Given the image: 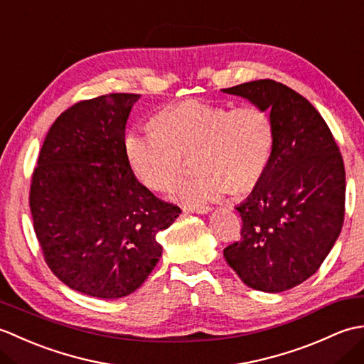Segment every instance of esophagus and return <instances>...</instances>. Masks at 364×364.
Listing matches in <instances>:
<instances>
[{"mask_svg": "<svg viewBox=\"0 0 364 364\" xmlns=\"http://www.w3.org/2000/svg\"><path fill=\"white\" fill-rule=\"evenodd\" d=\"M183 210L184 211L197 213V214H206V213H210L213 208L210 205H200V203H197V205H184Z\"/></svg>", "mask_w": 364, "mask_h": 364, "instance_id": "obj_1", "label": "esophagus"}]
</instances>
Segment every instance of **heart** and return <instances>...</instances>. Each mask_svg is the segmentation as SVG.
Instances as JSON below:
<instances>
[{
	"label": "heart",
	"mask_w": 364,
	"mask_h": 364,
	"mask_svg": "<svg viewBox=\"0 0 364 364\" xmlns=\"http://www.w3.org/2000/svg\"><path fill=\"white\" fill-rule=\"evenodd\" d=\"M274 142L272 122L257 105L236 107L184 102L162 109L154 128L131 131L125 149L136 176L146 188L166 192L194 156L196 176L176 184L173 197L203 203L252 188L264 173Z\"/></svg>",
	"instance_id": "obj_1"
}]
</instances>
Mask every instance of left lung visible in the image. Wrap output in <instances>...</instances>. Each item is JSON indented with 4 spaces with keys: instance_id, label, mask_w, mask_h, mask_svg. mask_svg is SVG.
<instances>
[{
    "instance_id": "1",
    "label": "left lung",
    "mask_w": 364,
    "mask_h": 364,
    "mask_svg": "<svg viewBox=\"0 0 364 364\" xmlns=\"http://www.w3.org/2000/svg\"><path fill=\"white\" fill-rule=\"evenodd\" d=\"M270 112L272 153L253 192L236 210L241 239L223 249L253 289L282 292L304 283L341 233L344 161L322 115L282 82L259 80L222 89Z\"/></svg>"
}]
</instances>
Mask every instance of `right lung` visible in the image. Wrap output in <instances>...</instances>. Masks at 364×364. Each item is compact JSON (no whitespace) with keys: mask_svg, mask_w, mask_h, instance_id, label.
I'll return each mask as SVG.
<instances>
[{"mask_svg":"<svg viewBox=\"0 0 364 364\" xmlns=\"http://www.w3.org/2000/svg\"><path fill=\"white\" fill-rule=\"evenodd\" d=\"M137 94L75 103L53 123L31 178L29 206L45 262L68 288L100 299L134 292L181 210L137 181L125 127Z\"/></svg>","mask_w":364,"mask_h":364,"instance_id":"1","label":"right lung"}]
</instances>
